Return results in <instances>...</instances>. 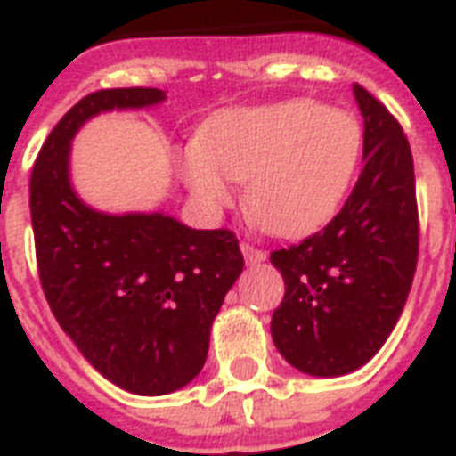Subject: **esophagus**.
Returning <instances> with one entry per match:
<instances>
[{
	"label": "esophagus",
	"mask_w": 456,
	"mask_h": 456,
	"mask_svg": "<svg viewBox=\"0 0 456 456\" xmlns=\"http://www.w3.org/2000/svg\"><path fill=\"white\" fill-rule=\"evenodd\" d=\"M241 254H244L246 263H251V265H254V263L265 261V251H263V248H256V246L248 244V241L241 244Z\"/></svg>",
	"instance_id": "34e87169"
}]
</instances>
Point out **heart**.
<instances>
[{
  "mask_svg": "<svg viewBox=\"0 0 456 456\" xmlns=\"http://www.w3.org/2000/svg\"><path fill=\"white\" fill-rule=\"evenodd\" d=\"M362 127L343 108L306 99L227 108L202 125L178 168L210 210L234 200L246 181V210L275 237H305L336 215L355 178Z\"/></svg>",
  "mask_w": 456,
  "mask_h": 456,
  "instance_id": "1",
  "label": "heart"
}]
</instances>
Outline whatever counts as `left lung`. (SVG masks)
Here are the masks:
<instances>
[{
  "mask_svg": "<svg viewBox=\"0 0 456 456\" xmlns=\"http://www.w3.org/2000/svg\"><path fill=\"white\" fill-rule=\"evenodd\" d=\"M365 167L343 210L312 237L273 251L285 297L273 312L275 348L314 377H340L382 348L418 263L413 154L396 118L360 84Z\"/></svg>",
  "mask_w": 456,
  "mask_h": 456,
  "instance_id": "obj_1",
  "label": "left lung"
}]
</instances>
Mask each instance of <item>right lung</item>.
<instances>
[{
  "label": "right lung",
  "instance_id": "obj_1",
  "mask_svg": "<svg viewBox=\"0 0 456 456\" xmlns=\"http://www.w3.org/2000/svg\"><path fill=\"white\" fill-rule=\"evenodd\" d=\"M161 89H101L53 127L30 174V222L45 299L62 331L120 389L161 396L200 372L224 295L244 271L229 229L154 215H103L69 183V142L91 116L164 101Z\"/></svg>",
  "mask_w": 456,
  "mask_h": 456
}]
</instances>
